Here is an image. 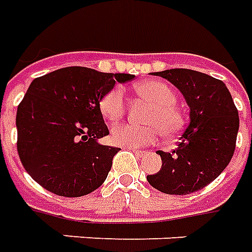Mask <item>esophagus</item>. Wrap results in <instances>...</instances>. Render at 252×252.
Here are the masks:
<instances>
[{
    "label": "esophagus",
    "mask_w": 252,
    "mask_h": 252,
    "mask_svg": "<svg viewBox=\"0 0 252 252\" xmlns=\"http://www.w3.org/2000/svg\"><path fill=\"white\" fill-rule=\"evenodd\" d=\"M130 151L134 152L137 156H142L144 155V151H138V149H134V148H130Z\"/></svg>",
    "instance_id": "esophagus-1"
}]
</instances>
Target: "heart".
I'll use <instances>...</instances> for the list:
<instances>
[{"label": "heart", "mask_w": 252, "mask_h": 252, "mask_svg": "<svg viewBox=\"0 0 252 252\" xmlns=\"http://www.w3.org/2000/svg\"><path fill=\"white\" fill-rule=\"evenodd\" d=\"M134 91L140 97L152 104L145 118L146 123L149 125L138 126L133 123H123L112 127L111 141L115 145L135 149L153 144L160 134L174 137L182 131L186 119L183 112L176 107L178 96L168 84L158 80H149L135 84ZM125 110V94L119 87L107 91L99 101V111L110 122L119 121Z\"/></svg>", "instance_id": "obj_1"}]
</instances>
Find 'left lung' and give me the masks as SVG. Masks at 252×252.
<instances>
[{
	"instance_id": "8db88e82",
	"label": "left lung",
	"mask_w": 252,
	"mask_h": 252,
	"mask_svg": "<svg viewBox=\"0 0 252 252\" xmlns=\"http://www.w3.org/2000/svg\"><path fill=\"white\" fill-rule=\"evenodd\" d=\"M155 76L168 80L185 96L190 123L174 151L158 152L161 169L146 179L165 194H191L212 183L231 161L239 112L221 80L190 69H169Z\"/></svg>"
}]
</instances>
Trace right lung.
Listing matches in <instances>:
<instances>
[{
	"label": "right lung",
	"instance_id": "add662e5",
	"mask_svg": "<svg viewBox=\"0 0 252 252\" xmlns=\"http://www.w3.org/2000/svg\"><path fill=\"white\" fill-rule=\"evenodd\" d=\"M133 74L69 66L35 78L17 107V152L32 179L61 197H83L104 183L119 148L100 145L110 134L99 101Z\"/></svg>",
	"mask_w": 252,
	"mask_h": 252
}]
</instances>
